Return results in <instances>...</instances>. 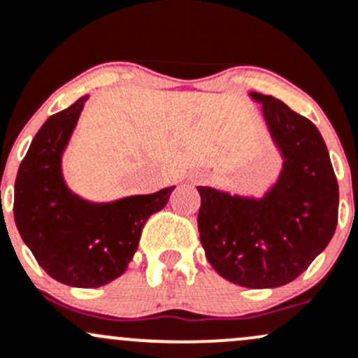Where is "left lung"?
Wrapping results in <instances>:
<instances>
[{"label": "left lung", "instance_id": "obj_1", "mask_svg": "<svg viewBox=\"0 0 358 358\" xmlns=\"http://www.w3.org/2000/svg\"><path fill=\"white\" fill-rule=\"evenodd\" d=\"M250 97L262 104L285 159L280 178L261 199L197 187V224L220 276L245 288H276L299 278L333 238L340 192L317 127L276 97Z\"/></svg>", "mask_w": 358, "mask_h": 358}]
</instances>
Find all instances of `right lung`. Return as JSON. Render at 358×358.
<instances>
[{"mask_svg": "<svg viewBox=\"0 0 358 358\" xmlns=\"http://www.w3.org/2000/svg\"><path fill=\"white\" fill-rule=\"evenodd\" d=\"M87 99L80 97L41 127L18 168L13 201L15 223L37 264L77 288L103 287L125 273L145 221L175 189L96 204L66 187L62 156Z\"/></svg>", "mask_w": 358, "mask_h": 358, "instance_id": "1", "label": "right lung"}]
</instances>
